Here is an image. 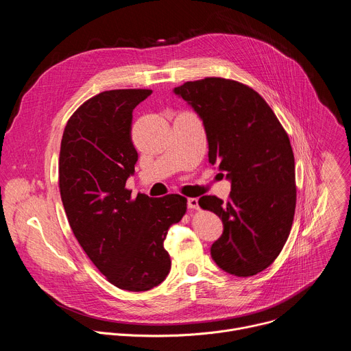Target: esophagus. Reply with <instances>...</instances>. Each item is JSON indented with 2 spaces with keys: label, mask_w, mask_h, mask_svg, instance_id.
I'll return each instance as SVG.
<instances>
[{
  "label": "esophagus",
  "mask_w": 351,
  "mask_h": 351,
  "mask_svg": "<svg viewBox=\"0 0 351 351\" xmlns=\"http://www.w3.org/2000/svg\"><path fill=\"white\" fill-rule=\"evenodd\" d=\"M187 207H189L190 210H198V208H199V207H198V199L194 198V197L189 198V199H187Z\"/></svg>",
  "instance_id": "1"
}]
</instances>
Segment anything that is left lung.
Here are the masks:
<instances>
[{
  "label": "left lung",
  "mask_w": 351,
  "mask_h": 351,
  "mask_svg": "<svg viewBox=\"0 0 351 351\" xmlns=\"http://www.w3.org/2000/svg\"><path fill=\"white\" fill-rule=\"evenodd\" d=\"M203 119L210 162L232 183L229 199L203 195L198 206L223 222L211 257L225 272L253 276L280 254L295 210L294 156L289 136L252 87L206 77L175 87Z\"/></svg>",
  "instance_id": "8db88e82"
}]
</instances>
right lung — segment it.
<instances>
[{
    "label": "right lung",
    "mask_w": 351,
    "mask_h": 351,
    "mask_svg": "<svg viewBox=\"0 0 351 351\" xmlns=\"http://www.w3.org/2000/svg\"><path fill=\"white\" fill-rule=\"evenodd\" d=\"M148 88L103 91L69 118L60 152V191L75 237L110 283L129 291L158 286L171 269L164 248L171 225L187 210L180 194L132 197V112Z\"/></svg>",
    "instance_id": "right-lung-1"
}]
</instances>
